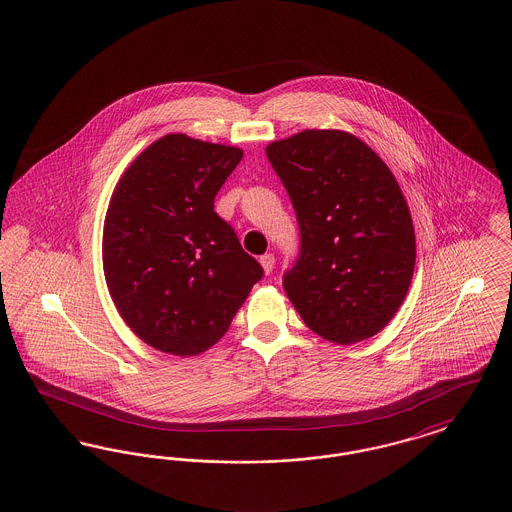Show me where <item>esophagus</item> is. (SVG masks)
Wrapping results in <instances>:
<instances>
[{
  "label": "esophagus",
  "mask_w": 512,
  "mask_h": 512,
  "mask_svg": "<svg viewBox=\"0 0 512 512\" xmlns=\"http://www.w3.org/2000/svg\"><path fill=\"white\" fill-rule=\"evenodd\" d=\"M259 261H261V265H263L265 273H267V275H271V273H273V269H275V255H273V253H265Z\"/></svg>",
  "instance_id": "1"
}]
</instances>
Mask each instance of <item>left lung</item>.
<instances>
[{
    "label": "left lung",
    "instance_id": "obj_1",
    "mask_svg": "<svg viewBox=\"0 0 512 512\" xmlns=\"http://www.w3.org/2000/svg\"><path fill=\"white\" fill-rule=\"evenodd\" d=\"M296 212L300 253L282 286L319 337L353 345L399 310L415 269V232L392 171L341 130H304L267 146Z\"/></svg>",
    "mask_w": 512,
    "mask_h": 512
}]
</instances>
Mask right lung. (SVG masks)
I'll return each mask as SVG.
<instances>
[{
    "instance_id": "right-lung-1",
    "label": "right lung",
    "mask_w": 512,
    "mask_h": 512,
    "mask_svg": "<svg viewBox=\"0 0 512 512\" xmlns=\"http://www.w3.org/2000/svg\"><path fill=\"white\" fill-rule=\"evenodd\" d=\"M239 148L167 134L124 171L103 230L118 314L150 347L193 356L224 337L263 267L243 251L214 198Z\"/></svg>"
}]
</instances>
